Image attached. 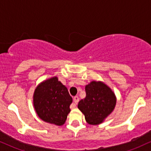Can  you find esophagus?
Segmentation results:
<instances>
[{
	"label": "esophagus",
	"instance_id": "1",
	"mask_svg": "<svg viewBox=\"0 0 151 151\" xmlns=\"http://www.w3.org/2000/svg\"><path fill=\"white\" fill-rule=\"evenodd\" d=\"M73 100H74V104L73 105H72V108H75V107H76V104H77L78 103V101H79V97H78L77 96H74V97L73 98Z\"/></svg>",
	"mask_w": 151,
	"mask_h": 151
}]
</instances>
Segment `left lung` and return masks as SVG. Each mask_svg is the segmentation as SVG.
I'll use <instances>...</instances> for the list:
<instances>
[{"label":"left lung","mask_w":151,"mask_h":151,"mask_svg":"<svg viewBox=\"0 0 151 151\" xmlns=\"http://www.w3.org/2000/svg\"><path fill=\"white\" fill-rule=\"evenodd\" d=\"M85 91L86 97L79 101L78 109L90 125L101 124L115 108V94L102 81H92L85 86Z\"/></svg>","instance_id":"1"}]
</instances>
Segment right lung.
Listing matches in <instances>:
<instances>
[{"instance_id": "right-lung-1", "label": "right lung", "mask_w": 151, "mask_h": 151, "mask_svg": "<svg viewBox=\"0 0 151 151\" xmlns=\"http://www.w3.org/2000/svg\"><path fill=\"white\" fill-rule=\"evenodd\" d=\"M72 98L67 88L54 77L42 81L35 90L34 108L37 116L45 122L62 126L70 112Z\"/></svg>"}]
</instances>
